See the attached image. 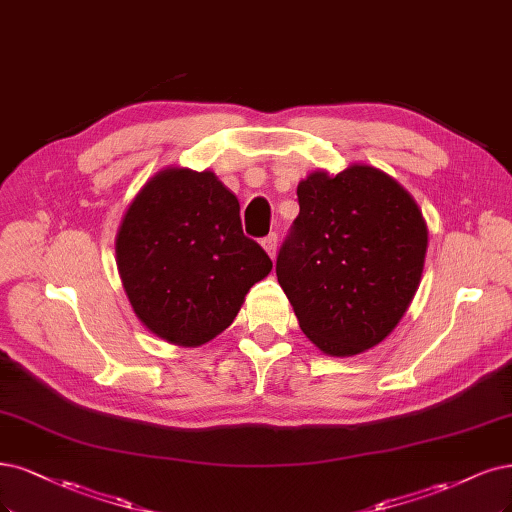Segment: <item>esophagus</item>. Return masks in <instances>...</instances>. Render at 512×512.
Wrapping results in <instances>:
<instances>
[{
	"label": "esophagus",
	"instance_id": "esophagus-1",
	"mask_svg": "<svg viewBox=\"0 0 512 512\" xmlns=\"http://www.w3.org/2000/svg\"><path fill=\"white\" fill-rule=\"evenodd\" d=\"M262 248H264V252H267L275 260V256H277V235L271 233L269 237H264L262 239Z\"/></svg>",
	"mask_w": 512,
	"mask_h": 512
}]
</instances>
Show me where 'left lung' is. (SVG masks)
<instances>
[{
    "mask_svg": "<svg viewBox=\"0 0 512 512\" xmlns=\"http://www.w3.org/2000/svg\"><path fill=\"white\" fill-rule=\"evenodd\" d=\"M296 195L277 281L317 349L358 356L407 313L424 273L426 220L392 175L364 163L311 171Z\"/></svg>",
    "mask_w": 512,
    "mask_h": 512,
    "instance_id": "8db88e82",
    "label": "left lung"
}]
</instances>
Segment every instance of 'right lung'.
I'll return each instance as SVG.
<instances>
[{
  "instance_id": "obj_1",
  "label": "right lung",
  "mask_w": 512,
  "mask_h": 512,
  "mask_svg": "<svg viewBox=\"0 0 512 512\" xmlns=\"http://www.w3.org/2000/svg\"><path fill=\"white\" fill-rule=\"evenodd\" d=\"M129 303L152 334L201 347L233 324L273 262L243 235L239 201L214 171L165 167L137 192L116 235Z\"/></svg>"
}]
</instances>
